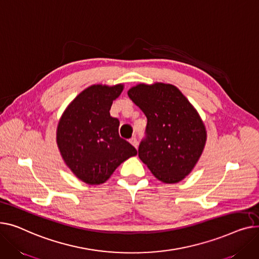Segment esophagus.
<instances>
[{
  "instance_id": "34e87169",
  "label": "esophagus",
  "mask_w": 259,
  "mask_h": 259,
  "mask_svg": "<svg viewBox=\"0 0 259 259\" xmlns=\"http://www.w3.org/2000/svg\"><path fill=\"white\" fill-rule=\"evenodd\" d=\"M130 143L134 146V147H138V140H137L136 137H132V138L130 139Z\"/></svg>"
}]
</instances>
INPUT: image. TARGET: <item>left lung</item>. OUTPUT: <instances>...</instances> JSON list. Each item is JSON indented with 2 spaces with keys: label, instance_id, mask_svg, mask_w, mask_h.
<instances>
[{
  "label": "left lung",
  "instance_id": "left-lung-1",
  "mask_svg": "<svg viewBox=\"0 0 259 259\" xmlns=\"http://www.w3.org/2000/svg\"><path fill=\"white\" fill-rule=\"evenodd\" d=\"M127 94L147 118L139 158L163 183H178L190 174L203 153V121L172 84L141 83Z\"/></svg>",
  "mask_w": 259,
  "mask_h": 259
}]
</instances>
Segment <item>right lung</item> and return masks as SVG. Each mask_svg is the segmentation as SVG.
<instances>
[{"instance_id": "obj_1", "label": "right lung", "mask_w": 259, "mask_h": 259, "mask_svg": "<svg viewBox=\"0 0 259 259\" xmlns=\"http://www.w3.org/2000/svg\"><path fill=\"white\" fill-rule=\"evenodd\" d=\"M123 85H92L76 97L57 126L56 141L65 163L79 180L98 185L117 167L136 156V148L119 136V120L110 115Z\"/></svg>"}]
</instances>
